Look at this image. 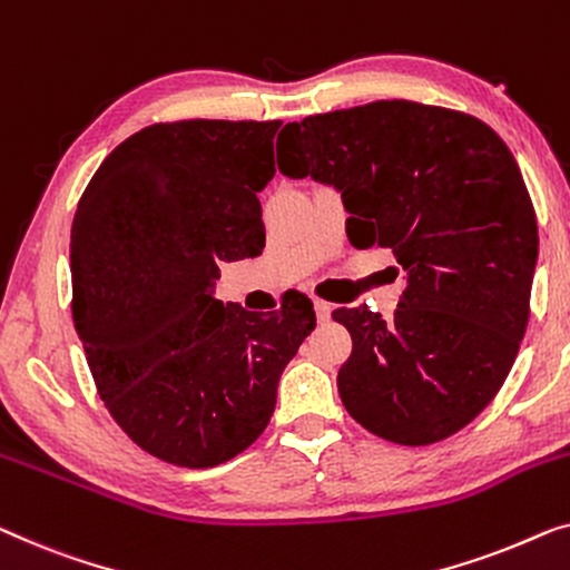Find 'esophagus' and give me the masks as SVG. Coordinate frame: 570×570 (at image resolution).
I'll use <instances>...</instances> for the list:
<instances>
[{
  "label": "esophagus",
  "mask_w": 570,
  "mask_h": 570,
  "mask_svg": "<svg viewBox=\"0 0 570 570\" xmlns=\"http://www.w3.org/2000/svg\"><path fill=\"white\" fill-rule=\"evenodd\" d=\"M313 305H316V316H318V321H328V318H332V311H334L332 303L316 298V303H313Z\"/></svg>",
  "instance_id": "34e87169"
}]
</instances>
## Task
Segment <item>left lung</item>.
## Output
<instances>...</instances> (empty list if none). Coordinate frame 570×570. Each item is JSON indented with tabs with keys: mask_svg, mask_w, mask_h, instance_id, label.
I'll use <instances>...</instances> for the list:
<instances>
[{
	"mask_svg": "<svg viewBox=\"0 0 570 570\" xmlns=\"http://www.w3.org/2000/svg\"><path fill=\"white\" fill-rule=\"evenodd\" d=\"M285 177L342 193L346 236L406 272L393 318L336 308L352 354L336 385L387 442L448 440L493 401L530 321L538 218L507 144L473 115L381 100L287 122Z\"/></svg>",
	"mask_w": 570,
	"mask_h": 570,
	"instance_id": "left-lung-1",
	"label": "left lung"
}]
</instances>
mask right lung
<instances>
[{
	"label": "right lung",
	"instance_id": "obj_1",
	"mask_svg": "<svg viewBox=\"0 0 570 570\" xmlns=\"http://www.w3.org/2000/svg\"><path fill=\"white\" fill-rule=\"evenodd\" d=\"M279 120L156 122L100 164L71 226V316L97 393L148 455L213 468L269 424L313 328L303 293L272 316L213 298L220 262L257 257V193Z\"/></svg>",
	"mask_w": 570,
	"mask_h": 570
}]
</instances>
